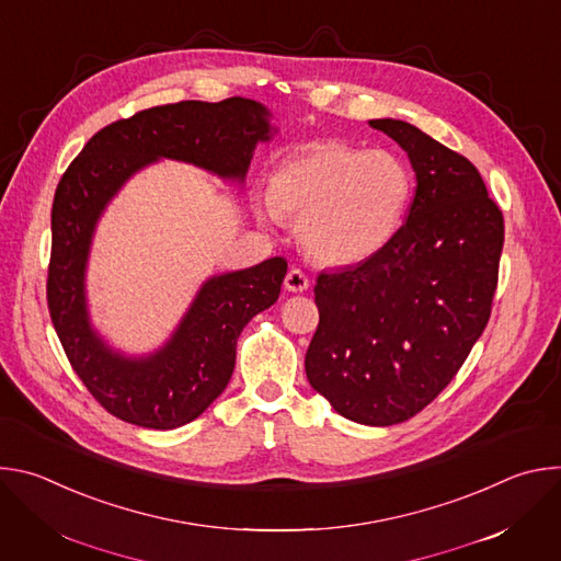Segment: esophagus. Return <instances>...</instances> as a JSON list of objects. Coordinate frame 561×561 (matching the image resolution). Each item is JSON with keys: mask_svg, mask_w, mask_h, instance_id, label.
<instances>
[{"mask_svg": "<svg viewBox=\"0 0 561 561\" xmlns=\"http://www.w3.org/2000/svg\"><path fill=\"white\" fill-rule=\"evenodd\" d=\"M284 286H286V290H290V293H304V290L308 288V277H306V273H301L299 268H290V271L286 273Z\"/></svg>", "mask_w": 561, "mask_h": 561, "instance_id": "1", "label": "esophagus"}]
</instances>
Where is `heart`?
<instances>
[{
    "label": "heart",
    "instance_id": "b5f03b06",
    "mask_svg": "<svg viewBox=\"0 0 561 561\" xmlns=\"http://www.w3.org/2000/svg\"><path fill=\"white\" fill-rule=\"evenodd\" d=\"M411 191V173L392 152L329 141L282 162L266 199L275 213L297 219V239L310 257L355 264L390 242Z\"/></svg>",
    "mask_w": 561,
    "mask_h": 561
}]
</instances>
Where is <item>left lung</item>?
Returning <instances> with one entry per match:
<instances>
[{"mask_svg":"<svg viewBox=\"0 0 561 561\" xmlns=\"http://www.w3.org/2000/svg\"><path fill=\"white\" fill-rule=\"evenodd\" d=\"M411 159L407 221L357 266L317 277L306 377L346 420L402 424L453 381L484 333L504 215L468 159L413 124L370 119Z\"/></svg>","mask_w":561,"mask_h":561,"instance_id":"1","label":"left lung"}]
</instances>
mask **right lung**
Here are the masks:
<instances>
[{"label":"right lung","instance_id":"right-lung-1","mask_svg":"<svg viewBox=\"0 0 561 561\" xmlns=\"http://www.w3.org/2000/svg\"><path fill=\"white\" fill-rule=\"evenodd\" d=\"M268 133V111L253 100H186L104 126L61 175L50 213L48 312L72 370L117 420L169 431L199 417L232 375L239 333L277 301L288 264L271 257L208 279L162 351L126 359L93 333L87 312L84 271L104 206L133 173L159 157L242 182L255 144Z\"/></svg>","mask_w":561,"mask_h":561}]
</instances>
